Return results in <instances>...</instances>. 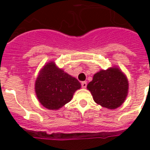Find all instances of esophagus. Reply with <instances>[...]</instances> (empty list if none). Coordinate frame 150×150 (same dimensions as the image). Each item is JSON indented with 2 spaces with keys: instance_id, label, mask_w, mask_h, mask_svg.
I'll return each mask as SVG.
<instances>
[{
  "instance_id": "34e87169",
  "label": "esophagus",
  "mask_w": 150,
  "mask_h": 150,
  "mask_svg": "<svg viewBox=\"0 0 150 150\" xmlns=\"http://www.w3.org/2000/svg\"><path fill=\"white\" fill-rule=\"evenodd\" d=\"M81 85H82V88H86V86H87V82H82V83H81Z\"/></svg>"
}]
</instances>
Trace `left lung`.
I'll return each mask as SVG.
<instances>
[{"label": "left lung", "instance_id": "1", "mask_svg": "<svg viewBox=\"0 0 150 150\" xmlns=\"http://www.w3.org/2000/svg\"><path fill=\"white\" fill-rule=\"evenodd\" d=\"M87 89L91 92L96 103L108 109H115L125 100L128 82L118 68H109L95 74Z\"/></svg>", "mask_w": 150, "mask_h": 150}]
</instances>
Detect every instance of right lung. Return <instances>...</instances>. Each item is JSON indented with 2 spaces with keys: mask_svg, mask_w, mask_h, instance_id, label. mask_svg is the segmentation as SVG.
Segmentation results:
<instances>
[{
  "mask_svg": "<svg viewBox=\"0 0 150 150\" xmlns=\"http://www.w3.org/2000/svg\"><path fill=\"white\" fill-rule=\"evenodd\" d=\"M81 84L75 78L57 68L54 62L46 64L36 79L35 90L39 101L49 110H57L71 101Z\"/></svg>",
  "mask_w": 150,
  "mask_h": 150,
  "instance_id": "right-lung-1",
  "label": "right lung"
}]
</instances>
